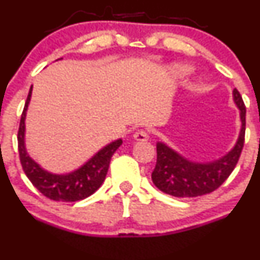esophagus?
Listing matches in <instances>:
<instances>
[{"instance_id":"1","label":"esophagus","mask_w":260,"mask_h":260,"mask_svg":"<svg viewBox=\"0 0 260 260\" xmlns=\"http://www.w3.org/2000/svg\"><path fill=\"white\" fill-rule=\"evenodd\" d=\"M134 139L136 141H146L149 139V133L146 130H138L134 134Z\"/></svg>"}]
</instances>
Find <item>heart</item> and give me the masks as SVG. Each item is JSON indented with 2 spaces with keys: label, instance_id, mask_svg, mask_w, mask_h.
<instances>
[{
  "label": "heart",
  "instance_id": "heart-1",
  "mask_svg": "<svg viewBox=\"0 0 260 260\" xmlns=\"http://www.w3.org/2000/svg\"><path fill=\"white\" fill-rule=\"evenodd\" d=\"M189 71H191L189 67L182 66V64H174V66L171 67V72L173 74H176V76H184V74L188 73Z\"/></svg>",
  "mask_w": 260,
  "mask_h": 260
}]
</instances>
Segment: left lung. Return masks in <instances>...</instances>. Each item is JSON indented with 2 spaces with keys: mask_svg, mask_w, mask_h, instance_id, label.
Instances as JSON below:
<instances>
[{
  "mask_svg": "<svg viewBox=\"0 0 260 260\" xmlns=\"http://www.w3.org/2000/svg\"><path fill=\"white\" fill-rule=\"evenodd\" d=\"M234 101L240 110L241 130L235 146L226 155L210 163H196L186 159L167 146L156 144V164L151 173L155 187L174 197H199L217 189L238 164L245 140L246 109L238 89H234Z\"/></svg>",
  "mask_w": 260,
  "mask_h": 260,
  "instance_id": "obj_1",
  "label": "left lung"
}]
</instances>
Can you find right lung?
<instances>
[{
	"label": "right lung",
	"instance_id": "obj_1",
	"mask_svg": "<svg viewBox=\"0 0 260 260\" xmlns=\"http://www.w3.org/2000/svg\"><path fill=\"white\" fill-rule=\"evenodd\" d=\"M32 86L30 87L24 111L20 120L19 133H17V144H19L20 161L27 178L30 179L35 188L42 192L45 197L53 201L76 202L87 199L97 191L104 183L109 171L110 161L115 151L122 144L121 139L112 141L111 144L102 148L99 153L94 154L86 164L77 171L68 174H53L44 171L42 167L32 160L25 148V117L31 97Z\"/></svg>",
	"mask_w": 260,
	"mask_h": 260
}]
</instances>
